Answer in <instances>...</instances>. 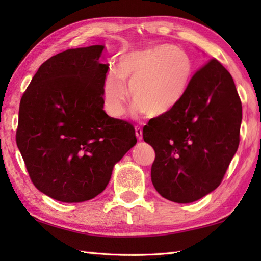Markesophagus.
I'll list each match as a JSON object with an SVG mask.
<instances>
[{"label": "esophagus", "mask_w": 261, "mask_h": 261, "mask_svg": "<svg viewBox=\"0 0 261 261\" xmlns=\"http://www.w3.org/2000/svg\"><path fill=\"white\" fill-rule=\"evenodd\" d=\"M136 136L138 138V140H139V141L142 140V130H141V127L136 126Z\"/></svg>", "instance_id": "1"}]
</instances>
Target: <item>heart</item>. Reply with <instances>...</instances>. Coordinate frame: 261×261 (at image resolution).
<instances>
[{"mask_svg":"<svg viewBox=\"0 0 261 261\" xmlns=\"http://www.w3.org/2000/svg\"><path fill=\"white\" fill-rule=\"evenodd\" d=\"M192 75L188 55L169 43L130 51L120 58L119 70L111 69L105 77V110L113 118L122 115L127 99L126 84L136 113L163 116L185 96Z\"/></svg>","mask_w":261,"mask_h":261,"instance_id":"obj_1","label":"heart"}]
</instances>
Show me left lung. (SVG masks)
<instances>
[{
    "label": "left lung",
    "mask_w": 261,
    "mask_h": 261,
    "mask_svg": "<svg viewBox=\"0 0 261 261\" xmlns=\"http://www.w3.org/2000/svg\"><path fill=\"white\" fill-rule=\"evenodd\" d=\"M241 121L233 79L211 59L194 74L178 105L143 126V140L156 152V191L175 203L195 202L213 192L239 147Z\"/></svg>",
    "instance_id": "left-lung-1"
}]
</instances>
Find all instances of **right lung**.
<instances>
[{
    "label": "right lung",
    "instance_id": "add662e5",
    "mask_svg": "<svg viewBox=\"0 0 261 261\" xmlns=\"http://www.w3.org/2000/svg\"><path fill=\"white\" fill-rule=\"evenodd\" d=\"M104 46L68 49L39 67L22 95L16 145L39 191L80 203L108 186L114 165L137 143L129 122L103 110Z\"/></svg>",
    "mask_w": 261,
    "mask_h": 261
}]
</instances>
